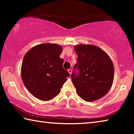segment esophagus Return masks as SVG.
Returning a JSON list of instances; mask_svg holds the SVG:
<instances>
[{"mask_svg":"<svg viewBox=\"0 0 134 134\" xmlns=\"http://www.w3.org/2000/svg\"><path fill=\"white\" fill-rule=\"evenodd\" d=\"M68 71H69V74H70V75H71V73H72V70H71V69H69V70H68Z\"/></svg>","mask_w":134,"mask_h":134,"instance_id":"1","label":"esophagus"}]
</instances>
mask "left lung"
I'll return each mask as SVG.
<instances>
[{"instance_id": "1", "label": "left lung", "mask_w": 134, "mask_h": 134, "mask_svg": "<svg viewBox=\"0 0 134 134\" xmlns=\"http://www.w3.org/2000/svg\"><path fill=\"white\" fill-rule=\"evenodd\" d=\"M77 54V62L74 69H79V74L74 71L71 80L77 93L86 102L97 100L109 91L114 79L113 63L106 52L97 46L79 44L74 47Z\"/></svg>"}]
</instances>
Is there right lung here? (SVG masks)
Segmentation results:
<instances>
[{
    "label": "right lung",
    "instance_id": "obj_1",
    "mask_svg": "<svg viewBox=\"0 0 134 134\" xmlns=\"http://www.w3.org/2000/svg\"><path fill=\"white\" fill-rule=\"evenodd\" d=\"M63 49L62 45L45 43L32 47L24 56L22 80L28 91L41 100H49L57 96L70 76L60 58Z\"/></svg>",
    "mask_w": 134,
    "mask_h": 134
}]
</instances>
